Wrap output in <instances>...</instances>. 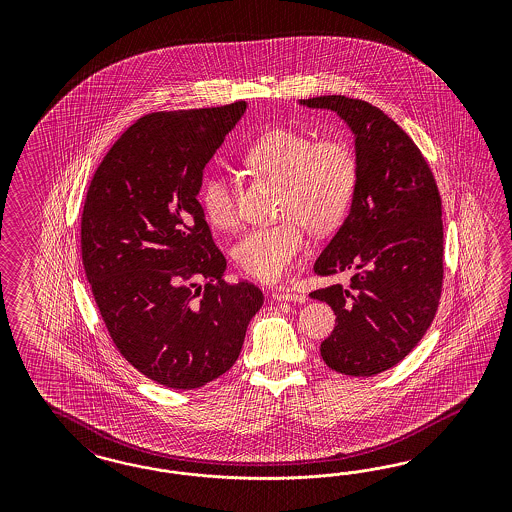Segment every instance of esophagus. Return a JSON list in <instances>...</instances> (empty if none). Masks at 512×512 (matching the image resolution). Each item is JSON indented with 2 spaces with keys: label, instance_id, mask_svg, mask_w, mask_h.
I'll list each match as a JSON object with an SVG mask.
<instances>
[{
  "label": "esophagus",
  "instance_id": "obj_1",
  "mask_svg": "<svg viewBox=\"0 0 512 512\" xmlns=\"http://www.w3.org/2000/svg\"><path fill=\"white\" fill-rule=\"evenodd\" d=\"M274 300H278V302H298V304H302V302H306V296L300 295V293H291V291H285V289H279L274 293Z\"/></svg>",
  "mask_w": 512,
  "mask_h": 512
}]
</instances>
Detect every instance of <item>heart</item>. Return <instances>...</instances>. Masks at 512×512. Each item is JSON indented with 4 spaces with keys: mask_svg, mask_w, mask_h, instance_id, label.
Returning a JSON list of instances; mask_svg holds the SVG:
<instances>
[{
    "mask_svg": "<svg viewBox=\"0 0 512 512\" xmlns=\"http://www.w3.org/2000/svg\"><path fill=\"white\" fill-rule=\"evenodd\" d=\"M249 171L281 184L278 225L244 234L234 246L240 268L259 281H278L306 249L302 223L325 233L340 223L357 186V161L340 140H315L308 133L278 127L263 133L242 155ZM202 212L216 229H231L238 219L234 182L214 172L202 180Z\"/></svg>",
    "mask_w": 512,
    "mask_h": 512,
    "instance_id": "1",
    "label": "heart"
}]
</instances>
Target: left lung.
Returning a JSON list of instances; mask_svg holds the SVG:
<instances>
[{
    "instance_id": "1",
    "label": "left lung",
    "mask_w": 512,
    "mask_h": 512,
    "mask_svg": "<svg viewBox=\"0 0 512 512\" xmlns=\"http://www.w3.org/2000/svg\"><path fill=\"white\" fill-rule=\"evenodd\" d=\"M332 110L355 137L357 186L349 214L313 272L351 283L310 293L336 313L321 343L334 372L372 377L407 357L434 321L443 283L441 197L415 142L383 110L345 95L300 99Z\"/></svg>"
}]
</instances>
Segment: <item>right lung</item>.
Segmentation results:
<instances>
[{
    "mask_svg": "<svg viewBox=\"0 0 512 512\" xmlns=\"http://www.w3.org/2000/svg\"><path fill=\"white\" fill-rule=\"evenodd\" d=\"M246 109L140 118L86 195L80 244L95 304L122 357L163 387L191 390L231 370L263 306L253 283L221 279L227 261L197 201L206 163Z\"/></svg>",
    "mask_w": 512,
    "mask_h": 512,
    "instance_id": "1",
    "label": "right lung"
}]
</instances>
